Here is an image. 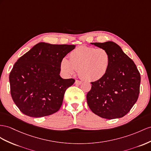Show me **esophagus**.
I'll return each instance as SVG.
<instances>
[{"mask_svg": "<svg viewBox=\"0 0 151 151\" xmlns=\"http://www.w3.org/2000/svg\"><path fill=\"white\" fill-rule=\"evenodd\" d=\"M75 84H76V85H80V84H82V82H81L80 80H76L75 81Z\"/></svg>", "mask_w": 151, "mask_h": 151, "instance_id": "esophagus-1", "label": "esophagus"}]
</instances>
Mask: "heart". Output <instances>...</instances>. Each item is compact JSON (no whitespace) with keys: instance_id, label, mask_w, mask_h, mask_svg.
I'll use <instances>...</instances> for the list:
<instances>
[{"instance_id":"heart-1","label":"heart","mask_w":151,"mask_h":151,"mask_svg":"<svg viewBox=\"0 0 151 151\" xmlns=\"http://www.w3.org/2000/svg\"><path fill=\"white\" fill-rule=\"evenodd\" d=\"M69 60L63 58L60 62L63 71L68 75L74 74L78 69L80 77L87 81L102 78L109 70L111 57L105 49L80 46L69 53Z\"/></svg>"}]
</instances>
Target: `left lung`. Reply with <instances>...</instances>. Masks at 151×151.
Returning a JSON list of instances; mask_svg holds the SVG:
<instances>
[{
	"label": "left lung",
	"mask_w": 151,
	"mask_h": 151,
	"mask_svg": "<svg viewBox=\"0 0 151 151\" xmlns=\"http://www.w3.org/2000/svg\"><path fill=\"white\" fill-rule=\"evenodd\" d=\"M105 49L110 65L102 78L91 82L87 101L92 112L102 118H121L129 112L140 93V75L132 59L112 41L91 42Z\"/></svg>",
	"instance_id": "8db88e82"
}]
</instances>
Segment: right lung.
<instances>
[{
	"label": "right lung",
	"instance_id": "1",
	"mask_svg": "<svg viewBox=\"0 0 151 151\" xmlns=\"http://www.w3.org/2000/svg\"><path fill=\"white\" fill-rule=\"evenodd\" d=\"M75 48L39 42L15 63L9 77L11 94L23 114L41 117L60 109L65 91L75 82L61 78L60 62Z\"/></svg>",
	"mask_w": 151,
	"mask_h": 151
}]
</instances>
